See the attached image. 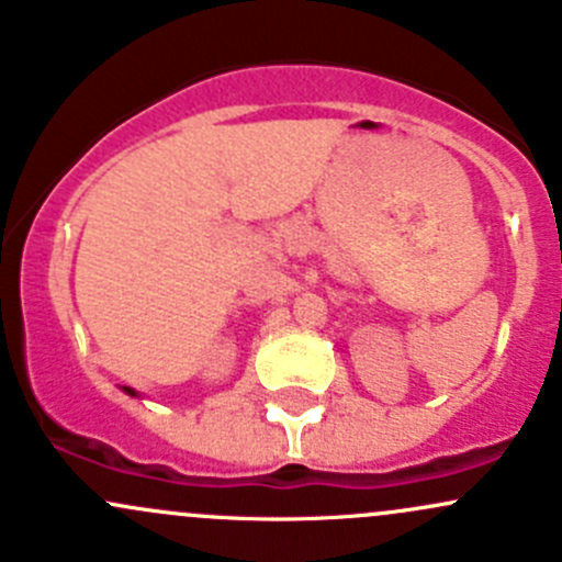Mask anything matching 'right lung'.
I'll list each match as a JSON object with an SVG mask.
<instances>
[{"label":"right lung","mask_w":562,"mask_h":562,"mask_svg":"<svg viewBox=\"0 0 562 562\" xmlns=\"http://www.w3.org/2000/svg\"><path fill=\"white\" fill-rule=\"evenodd\" d=\"M124 391H127V394H130V396H135V391H133V389H130V386H124Z\"/></svg>","instance_id":"add662e5"}]
</instances>
